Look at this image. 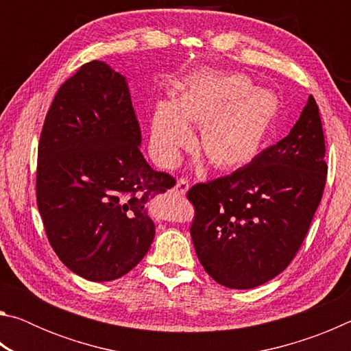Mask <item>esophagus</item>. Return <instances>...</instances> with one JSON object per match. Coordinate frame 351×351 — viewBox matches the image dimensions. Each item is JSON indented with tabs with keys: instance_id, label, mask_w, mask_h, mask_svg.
<instances>
[{
	"instance_id": "1",
	"label": "esophagus",
	"mask_w": 351,
	"mask_h": 351,
	"mask_svg": "<svg viewBox=\"0 0 351 351\" xmlns=\"http://www.w3.org/2000/svg\"><path fill=\"white\" fill-rule=\"evenodd\" d=\"M189 187H190L189 181H187V180H182V178H181V180H178V182H176L175 192H176L178 195H186Z\"/></svg>"
}]
</instances>
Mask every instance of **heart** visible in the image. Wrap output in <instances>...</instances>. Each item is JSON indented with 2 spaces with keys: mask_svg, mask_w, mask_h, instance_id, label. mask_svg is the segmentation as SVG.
I'll use <instances>...</instances> for the list:
<instances>
[{
  "mask_svg": "<svg viewBox=\"0 0 351 351\" xmlns=\"http://www.w3.org/2000/svg\"><path fill=\"white\" fill-rule=\"evenodd\" d=\"M282 104L241 73H204L180 83L175 100L154 106L150 145L156 161L173 167L193 144L189 125L201 128L199 148L213 169L235 171L257 159L271 138Z\"/></svg>",
  "mask_w": 351,
  "mask_h": 351,
  "instance_id": "heart-1",
  "label": "heart"
}]
</instances>
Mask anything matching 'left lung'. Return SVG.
Returning a JSON list of instances; mask_svg holds the SVG:
<instances>
[{
  "mask_svg": "<svg viewBox=\"0 0 351 351\" xmlns=\"http://www.w3.org/2000/svg\"><path fill=\"white\" fill-rule=\"evenodd\" d=\"M325 139L313 96L289 134L247 167L189 190L195 251L213 280L232 289L287 269L304 243L326 181Z\"/></svg>",
  "mask_w": 351,
  "mask_h": 351,
  "instance_id": "1",
  "label": "left lung"
}]
</instances>
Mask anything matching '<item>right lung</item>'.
<instances>
[{
    "label": "right lung",
    "instance_id": "right-lung-1",
    "mask_svg": "<svg viewBox=\"0 0 351 351\" xmlns=\"http://www.w3.org/2000/svg\"><path fill=\"white\" fill-rule=\"evenodd\" d=\"M128 83L105 62L60 86L41 130L37 204L52 249L91 282L125 276L148 252V204L175 186L141 153Z\"/></svg>",
    "mask_w": 351,
    "mask_h": 351
}]
</instances>
